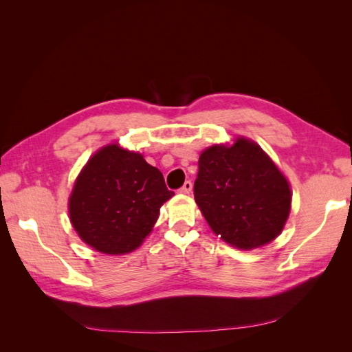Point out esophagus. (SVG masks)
Masks as SVG:
<instances>
[{
    "label": "esophagus",
    "instance_id": "esophagus-1",
    "mask_svg": "<svg viewBox=\"0 0 352 352\" xmlns=\"http://www.w3.org/2000/svg\"><path fill=\"white\" fill-rule=\"evenodd\" d=\"M190 190H192V182L190 180H186V182L182 185V188L179 189L180 194H189Z\"/></svg>",
    "mask_w": 352,
    "mask_h": 352
}]
</instances>
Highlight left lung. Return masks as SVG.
I'll return each mask as SVG.
<instances>
[{
    "instance_id": "1",
    "label": "left lung",
    "mask_w": 352,
    "mask_h": 352,
    "mask_svg": "<svg viewBox=\"0 0 352 352\" xmlns=\"http://www.w3.org/2000/svg\"><path fill=\"white\" fill-rule=\"evenodd\" d=\"M194 197L216 235L241 250L273 241L291 210L285 176L261 148L239 138L199 155Z\"/></svg>"
}]
</instances>
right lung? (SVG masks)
I'll return each instance as SVG.
<instances>
[{"instance_id":"obj_1","label":"right lung","mask_w":352,"mask_h":352,"mask_svg":"<svg viewBox=\"0 0 352 352\" xmlns=\"http://www.w3.org/2000/svg\"><path fill=\"white\" fill-rule=\"evenodd\" d=\"M173 195L158 168L114 144L101 148L80 172L69 201L70 220L94 250L126 254L140 247Z\"/></svg>"}]
</instances>
